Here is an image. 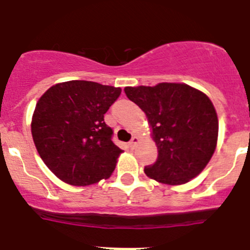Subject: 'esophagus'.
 Listing matches in <instances>:
<instances>
[{"label": "esophagus", "mask_w": 250, "mask_h": 250, "mask_svg": "<svg viewBox=\"0 0 250 250\" xmlns=\"http://www.w3.org/2000/svg\"><path fill=\"white\" fill-rule=\"evenodd\" d=\"M138 143H139V138H138V136H132L131 141H130V143H129V146L131 147V149H134V147H135V145L138 144Z\"/></svg>", "instance_id": "1"}]
</instances>
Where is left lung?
<instances>
[{"label":"left lung","instance_id":"obj_1","mask_svg":"<svg viewBox=\"0 0 250 250\" xmlns=\"http://www.w3.org/2000/svg\"><path fill=\"white\" fill-rule=\"evenodd\" d=\"M129 100L146 115L158 159L145 167L149 178L169 185L185 184L203 171L218 141V116L204 92L187 83L127 86Z\"/></svg>","mask_w":250,"mask_h":250}]
</instances>
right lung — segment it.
I'll return each instance as SVG.
<instances>
[{
	"instance_id": "obj_1",
	"label": "right lung",
	"mask_w": 250,
	"mask_h": 250,
	"mask_svg": "<svg viewBox=\"0 0 250 250\" xmlns=\"http://www.w3.org/2000/svg\"><path fill=\"white\" fill-rule=\"evenodd\" d=\"M120 87L72 80L51 86L40 98L31 123L35 146L62 182L85 187L107 179L123 150L112 143L104 115Z\"/></svg>"
}]
</instances>
